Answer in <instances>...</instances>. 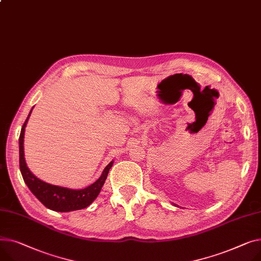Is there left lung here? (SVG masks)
I'll list each match as a JSON object with an SVG mask.
<instances>
[{
  "label": "left lung",
  "instance_id": "1",
  "mask_svg": "<svg viewBox=\"0 0 261 261\" xmlns=\"http://www.w3.org/2000/svg\"><path fill=\"white\" fill-rule=\"evenodd\" d=\"M173 204H174V203H173ZM174 205H175V204H174Z\"/></svg>",
  "mask_w": 261,
  "mask_h": 261
}]
</instances>
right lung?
<instances>
[{"mask_svg":"<svg viewBox=\"0 0 261 261\" xmlns=\"http://www.w3.org/2000/svg\"><path fill=\"white\" fill-rule=\"evenodd\" d=\"M33 109V108H32ZM30 110L27 119L22 127L20 138H19V149H20V170L22 173L23 179L32 194L36 196L48 209L56 212H71L75 210L85 209L90 205L94 199L98 196L101 187L105 184V180L108 176L109 170L113 166L111 161L108 166L103 169L101 175L97 180L92 185L84 189H69L65 187L55 186L48 182H45L32 174L29 168L27 167L25 158H24V134L25 128L27 126V121L32 112Z\"/></svg>","mask_w":261,"mask_h":261,"instance_id":"obj_1","label":"right lung"}]
</instances>
